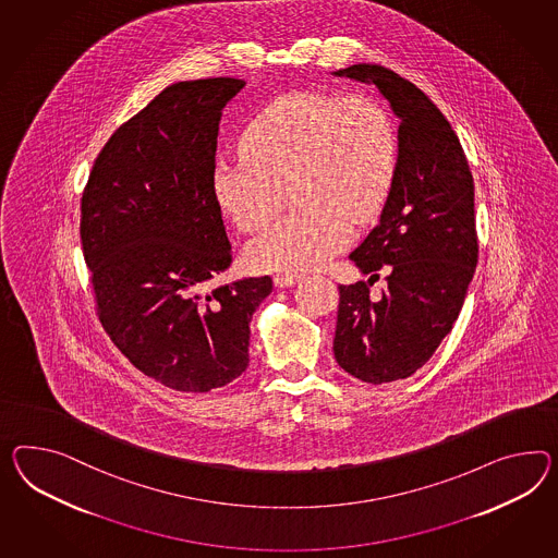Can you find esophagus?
<instances>
[{
  "mask_svg": "<svg viewBox=\"0 0 558 558\" xmlns=\"http://www.w3.org/2000/svg\"><path fill=\"white\" fill-rule=\"evenodd\" d=\"M298 277H300V275L295 271L277 272L272 281H275V286L277 287H291L298 281Z\"/></svg>",
  "mask_w": 558,
  "mask_h": 558,
  "instance_id": "esophagus-1",
  "label": "esophagus"
}]
</instances>
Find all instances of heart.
Wrapping results in <instances>:
<instances>
[{
	"instance_id": "b5f03b06",
	"label": "heart",
	"mask_w": 558,
	"mask_h": 558,
	"mask_svg": "<svg viewBox=\"0 0 558 558\" xmlns=\"http://www.w3.org/2000/svg\"><path fill=\"white\" fill-rule=\"evenodd\" d=\"M241 151L216 163V204L243 232H257L283 210L291 187L298 206L248 244L246 257L263 271H298L322 265L354 222L378 215L399 137L380 100L300 90L248 123Z\"/></svg>"
}]
</instances>
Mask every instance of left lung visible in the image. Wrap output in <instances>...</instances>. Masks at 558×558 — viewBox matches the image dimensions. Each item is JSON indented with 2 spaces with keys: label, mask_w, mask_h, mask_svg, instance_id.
I'll return each mask as SVG.
<instances>
[{
  "label": "left lung",
  "mask_w": 558,
  "mask_h": 558,
  "mask_svg": "<svg viewBox=\"0 0 558 558\" xmlns=\"http://www.w3.org/2000/svg\"><path fill=\"white\" fill-rule=\"evenodd\" d=\"M336 76L378 86L400 119L399 161L378 225L350 258L388 289L374 301L364 281L340 286L333 356L357 380L407 378L453 328L477 265L473 178L456 131L416 86L380 64Z\"/></svg>",
  "instance_id": "1"
}]
</instances>
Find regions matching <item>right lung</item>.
Returning a JSON list of instances; mask_svg holds the SVG:
<instances>
[{"label":"right lung","instance_id":"add662e5","mask_svg":"<svg viewBox=\"0 0 558 558\" xmlns=\"http://www.w3.org/2000/svg\"><path fill=\"white\" fill-rule=\"evenodd\" d=\"M241 78L163 88L100 149L81 202V243L100 324L163 386L208 392L248 366L251 319L272 279L204 286L232 263L213 178L222 109Z\"/></svg>","mask_w":558,"mask_h":558}]
</instances>
